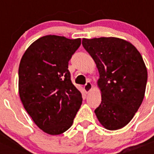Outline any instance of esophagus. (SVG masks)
<instances>
[{
  "instance_id": "1",
  "label": "esophagus",
  "mask_w": 154,
  "mask_h": 154,
  "mask_svg": "<svg viewBox=\"0 0 154 154\" xmlns=\"http://www.w3.org/2000/svg\"><path fill=\"white\" fill-rule=\"evenodd\" d=\"M92 89V83H91L90 82H87L86 84H85V86H84V89H85V92H86V93H89Z\"/></svg>"
}]
</instances>
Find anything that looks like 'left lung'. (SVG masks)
<instances>
[{
	"instance_id": "1",
	"label": "left lung",
	"mask_w": 154,
	"mask_h": 154,
	"mask_svg": "<svg viewBox=\"0 0 154 154\" xmlns=\"http://www.w3.org/2000/svg\"><path fill=\"white\" fill-rule=\"evenodd\" d=\"M82 45L99 70L102 102L95 109L97 119L107 130L124 127L146 90L147 70L140 53L130 42L112 37L83 38Z\"/></svg>"
}]
</instances>
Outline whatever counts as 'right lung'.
<instances>
[{
    "instance_id": "add662e5",
    "label": "right lung",
    "mask_w": 154,
    "mask_h": 154,
    "mask_svg": "<svg viewBox=\"0 0 154 154\" xmlns=\"http://www.w3.org/2000/svg\"><path fill=\"white\" fill-rule=\"evenodd\" d=\"M81 39L46 35L33 42L22 56L18 69L19 95L35 124L58 135L69 130L82 102L72 84L69 62Z\"/></svg>"
}]
</instances>
